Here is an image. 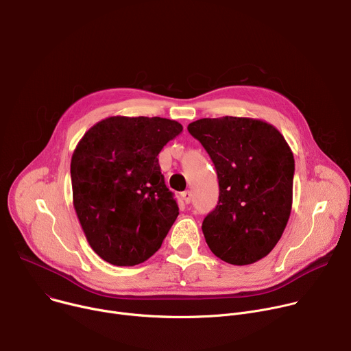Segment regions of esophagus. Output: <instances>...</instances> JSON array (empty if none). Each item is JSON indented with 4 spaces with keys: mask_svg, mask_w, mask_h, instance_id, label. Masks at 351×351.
I'll use <instances>...</instances> for the list:
<instances>
[{
    "mask_svg": "<svg viewBox=\"0 0 351 351\" xmlns=\"http://www.w3.org/2000/svg\"><path fill=\"white\" fill-rule=\"evenodd\" d=\"M182 199H183V203L184 204H190V202H191V191H183L182 193Z\"/></svg>",
    "mask_w": 351,
    "mask_h": 351,
    "instance_id": "1",
    "label": "esophagus"
}]
</instances>
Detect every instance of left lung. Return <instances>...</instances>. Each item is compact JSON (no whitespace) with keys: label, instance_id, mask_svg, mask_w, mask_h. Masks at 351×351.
Here are the masks:
<instances>
[{"label":"left lung","instance_id":"obj_1","mask_svg":"<svg viewBox=\"0 0 351 351\" xmlns=\"http://www.w3.org/2000/svg\"><path fill=\"white\" fill-rule=\"evenodd\" d=\"M187 130L210 154L219 182L218 206L203 221L210 250L232 265L260 261L291 213V148L274 125L254 118H203Z\"/></svg>","mask_w":351,"mask_h":351}]
</instances>
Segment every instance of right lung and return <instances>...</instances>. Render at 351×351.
I'll return each instance as SVG.
<instances>
[{
	"instance_id": "right-lung-1",
	"label": "right lung",
	"mask_w": 351,
	"mask_h": 351,
	"mask_svg": "<svg viewBox=\"0 0 351 351\" xmlns=\"http://www.w3.org/2000/svg\"><path fill=\"white\" fill-rule=\"evenodd\" d=\"M183 126L160 117H110L77 143L71 178L73 207L94 253L117 267L147 261L179 215L158 164Z\"/></svg>"
}]
</instances>
